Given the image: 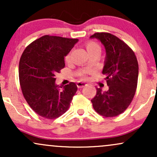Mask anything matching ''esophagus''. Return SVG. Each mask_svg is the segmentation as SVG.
<instances>
[{
  "instance_id": "obj_1",
  "label": "esophagus",
  "mask_w": 157,
  "mask_h": 157,
  "mask_svg": "<svg viewBox=\"0 0 157 157\" xmlns=\"http://www.w3.org/2000/svg\"><path fill=\"white\" fill-rule=\"evenodd\" d=\"M77 87L79 88V89H80V88H83L86 86H87V84H86V82H77Z\"/></svg>"
}]
</instances>
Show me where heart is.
Listing matches in <instances>:
<instances>
[{
	"instance_id": "heart-1",
	"label": "heart",
	"mask_w": 157,
	"mask_h": 157,
	"mask_svg": "<svg viewBox=\"0 0 157 157\" xmlns=\"http://www.w3.org/2000/svg\"><path fill=\"white\" fill-rule=\"evenodd\" d=\"M86 45V48H87L88 52H89L96 49H100L99 45L96 44L95 42H94V41H91V40L88 41ZM70 57H71V53H68L67 55L65 56V60H66V62H68V61H69L70 60Z\"/></svg>"
}]
</instances>
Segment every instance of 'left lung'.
<instances>
[{"mask_svg":"<svg viewBox=\"0 0 157 157\" xmlns=\"http://www.w3.org/2000/svg\"><path fill=\"white\" fill-rule=\"evenodd\" d=\"M91 38H97L104 45L106 52L102 74L106 77L109 90L97 88L91 100L95 111L105 117H113L125 111L134 98L137 87L139 66L134 51L115 35L97 32Z\"/></svg>","mask_w":157,"mask_h":157,"instance_id":"1","label":"left lung"}]
</instances>
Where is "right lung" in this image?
<instances>
[{"label":"right lung","mask_w":157,"mask_h":157,"mask_svg":"<svg viewBox=\"0 0 157 157\" xmlns=\"http://www.w3.org/2000/svg\"><path fill=\"white\" fill-rule=\"evenodd\" d=\"M77 41L44 35L29 45L21 55L19 80L23 95L32 109L42 117L56 119L69 108L77 85L71 82L58 87L55 76L65 67L64 57Z\"/></svg>","instance_id":"right-lung-1"}]
</instances>
